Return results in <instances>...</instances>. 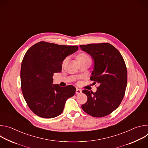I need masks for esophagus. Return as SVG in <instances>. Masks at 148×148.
Masks as SVG:
<instances>
[{
  "instance_id": "34e87169",
  "label": "esophagus",
  "mask_w": 148,
  "mask_h": 148,
  "mask_svg": "<svg viewBox=\"0 0 148 148\" xmlns=\"http://www.w3.org/2000/svg\"><path fill=\"white\" fill-rule=\"evenodd\" d=\"M75 93H76V94H77V95H79V94H81V93H82V91H81V90L77 88V89H76V91H75Z\"/></svg>"
}]
</instances>
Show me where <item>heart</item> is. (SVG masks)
Instances as JSON below:
<instances>
[{
  "mask_svg": "<svg viewBox=\"0 0 148 148\" xmlns=\"http://www.w3.org/2000/svg\"><path fill=\"white\" fill-rule=\"evenodd\" d=\"M84 57H88V56H86V54H79V55L78 56L77 58H84ZM66 61V59L64 60V61H63V62H64Z\"/></svg>",
  "mask_w": 148,
  "mask_h": 148,
  "instance_id": "1",
  "label": "heart"
}]
</instances>
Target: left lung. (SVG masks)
Wrapping results in <instances>:
<instances>
[{"label":"left lung","instance_id":"8db88e82","mask_svg":"<svg viewBox=\"0 0 148 148\" xmlns=\"http://www.w3.org/2000/svg\"><path fill=\"white\" fill-rule=\"evenodd\" d=\"M79 47L92 58L94 69L90 79L99 84L94 93L82 91L88 99L81 108L94 117L107 116L119 107L125 95L127 70L124 60L119 51L107 43Z\"/></svg>","mask_w":148,"mask_h":148}]
</instances>
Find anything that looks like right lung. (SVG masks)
I'll list each match as a JSON object with an SVG mask.
<instances>
[{
    "label": "right lung",
    "mask_w": 148,
    "mask_h": 148,
    "mask_svg": "<svg viewBox=\"0 0 148 148\" xmlns=\"http://www.w3.org/2000/svg\"><path fill=\"white\" fill-rule=\"evenodd\" d=\"M78 49L40 41L26 53L21 65V88L30 109L37 115L52 118L63 111L67 99L75 93L73 86L54 84L53 76L60 73L63 61Z\"/></svg>",
    "instance_id": "1"
}]
</instances>
